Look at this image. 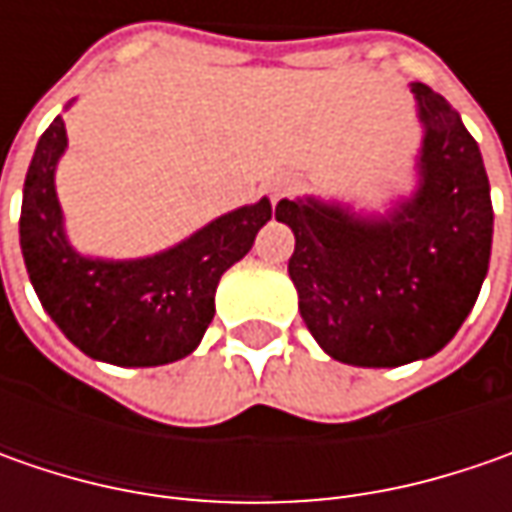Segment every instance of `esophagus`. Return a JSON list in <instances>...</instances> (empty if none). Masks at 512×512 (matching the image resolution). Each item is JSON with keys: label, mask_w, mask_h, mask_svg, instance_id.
<instances>
[{"label": "esophagus", "mask_w": 512, "mask_h": 512, "mask_svg": "<svg viewBox=\"0 0 512 512\" xmlns=\"http://www.w3.org/2000/svg\"><path fill=\"white\" fill-rule=\"evenodd\" d=\"M290 187H293V182H290L287 176H279V179H273V185H270V196H273V199H282L285 193H290Z\"/></svg>", "instance_id": "34e87169"}]
</instances>
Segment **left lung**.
I'll return each instance as SVG.
<instances>
[{"instance_id":"obj_1","label":"left lung","mask_w":512,"mask_h":512,"mask_svg":"<svg viewBox=\"0 0 512 512\" xmlns=\"http://www.w3.org/2000/svg\"><path fill=\"white\" fill-rule=\"evenodd\" d=\"M422 148L419 185L384 213L316 196L282 199L296 236L287 273L299 313L330 359L399 367L456 336L482 290L493 205L482 150L447 99L413 82Z\"/></svg>"}]
</instances>
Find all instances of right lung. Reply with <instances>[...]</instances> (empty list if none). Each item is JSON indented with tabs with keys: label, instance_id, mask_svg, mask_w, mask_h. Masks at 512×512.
<instances>
[{
	"label": "right lung",
	"instance_id": "right-lung-1",
	"mask_svg": "<svg viewBox=\"0 0 512 512\" xmlns=\"http://www.w3.org/2000/svg\"><path fill=\"white\" fill-rule=\"evenodd\" d=\"M68 148L56 116L33 150L19 216L30 285L56 327L96 362L156 367L190 356L216 313V287L262 227L270 199L230 210L185 242L142 259H99L70 245L56 196V165Z\"/></svg>",
	"mask_w": 512,
	"mask_h": 512
}]
</instances>
